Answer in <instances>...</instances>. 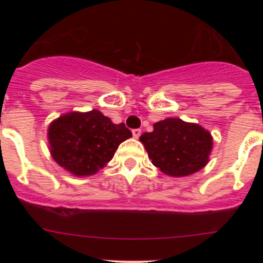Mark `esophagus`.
I'll list each match as a JSON object with an SVG mask.
<instances>
[{"label": "esophagus", "instance_id": "esophagus-1", "mask_svg": "<svg viewBox=\"0 0 263 263\" xmlns=\"http://www.w3.org/2000/svg\"><path fill=\"white\" fill-rule=\"evenodd\" d=\"M132 135H134V137L136 138V140H137V138L141 136V129H138V128L132 129Z\"/></svg>", "mask_w": 263, "mask_h": 263}]
</instances>
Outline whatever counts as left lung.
I'll return each instance as SVG.
<instances>
[{
	"label": "left lung",
	"instance_id": "left-lung-1",
	"mask_svg": "<svg viewBox=\"0 0 263 263\" xmlns=\"http://www.w3.org/2000/svg\"><path fill=\"white\" fill-rule=\"evenodd\" d=\"M140 141L153 165L171 177H186L203 170L213 149V136L198 123L177 117L153 125L152 132H144Z\"/></svg>",
	"mask_w": 263,
	"mask_h": 263
}]
</instances>
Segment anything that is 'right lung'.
I'll return each mask as SVG.
<instances>
[{
  "mask_svg": "<svg viewBox=\"0 0 263 263\" xmlns=\"http://www.w3.org/2000/svg\"><path fill=\"white\" fill-rule=\"evenodd\" d=\"M132 137L125 123L115 125L99 110L71 111L50 122L48 142L53 159L75 177H89L104 168L120 143Z\"/></svg>",
  "mask_w": 263,
  "mask_h": 263,
  "instance_id": "1",
  "label": "right lung"
}]
</instances>
